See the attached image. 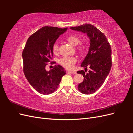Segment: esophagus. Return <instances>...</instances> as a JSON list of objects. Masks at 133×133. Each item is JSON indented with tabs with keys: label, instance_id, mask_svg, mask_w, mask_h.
Listing matches in <instances>:
<instances>
[{
	"label": "esophagus",
	"instance_id": "34e87169",
	"mask_svg": "<svg viewBox=\"0 0 133 133\" xmlns=\"http://www.w3.org/2000/svg\"><path fill=\"white\" fill-rule=\"evenodd\" d=\"M68 72H69V73H71V74H76V71H75L69 70V71H68Z\"/></svg>",
	"mask_w": 133,
	"mask_h": 133
}]
</instances>
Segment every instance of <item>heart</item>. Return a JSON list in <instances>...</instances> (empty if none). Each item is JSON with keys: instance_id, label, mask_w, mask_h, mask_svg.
<instances>
[{"instance_id": "1", "label": "heart", "mask_w": 133, "mask_h": 133, "mask_svg": "<svg viewBox=\"0 0 133 133\" xmlns=\"http://www.w3.org/2000/svg\"><path fill=\"white\" fill-rule=\"evenodd\" d=\"M66 41L72 45L75 46L80 43V39L76 35H69L67 37ZM59 44L58 43H55L53 45V51L54 53L57 54L59 51ZM76 49L80 54L83 55L86 53L88 48L85 44L80 43L76 48ZM76 61H77V59L75 57H64L60 59L59 63L66 69H71L73 68Z\"/></svg>"}]
</instances>
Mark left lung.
<instances>
[{"instance_id":"1","label":"left lung","mask_w":133,"mask_h":133,"mask_svg":"<svg viewBox=\"0 0 133 133\" xmlns=\"http://www.w3.org/2000/svg\"><path fill=\"white\" fill-rule=\"evenodd\" d=\"M70 29L86 33L90 40L88 54L81 66L90 70L85 73L84 70L77 71L84 77L83 82L79 84L78 90L84 94L94 93L102 85L111 68V49L105 35L94 25L85 24L71 27Z\"/></svg>"}]
</instances>
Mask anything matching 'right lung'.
Here are the masks:
<instances>
[{
  "label": "right lung",
  "instance_id": "obj_1",
  "mask_svg": "<svg viewBox=\"0 0 133 133\" xmlns=\"http://www.w3.org/2000/svg\"><path fill=\"white\" fill-rule=\"evenodd\" d=\"M67 29L44 26L32 34L26 43L22 53L24 73L30 85L39 93H53L66 74L60 65H55L48 71L45 70V66L47 63L50 62L53 55V44Z\"/></svg>",
  "mask_w": 133,
  "mask_h": 133
}]
</instances>
